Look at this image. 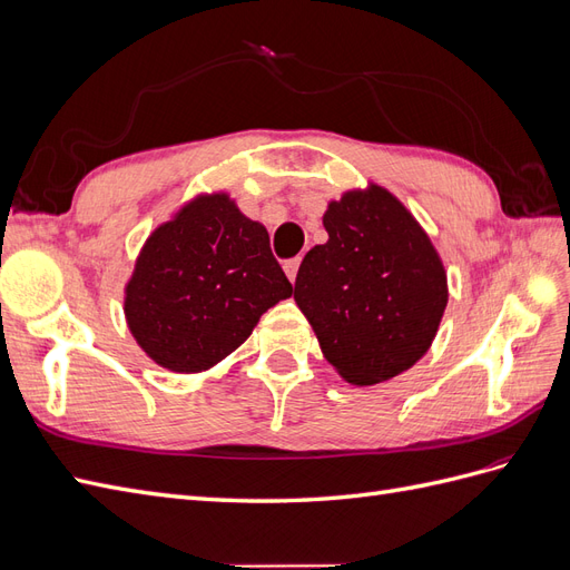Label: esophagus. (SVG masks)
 Returning a JSON list of instances; mask_svg holds the SVG:
<instances>
[{"instance_id":"obj_1","label":"esophagus","mask_w":570,"mask_h":570,"mask_svg":"<svg viewBox=\"0 0 570 570\" xmlns=\"http://www.w3.org/2000/svg\"><path fill=\"white\" fill-rule=\"evenodd\" d=\"M299 264H302V256H297V258H289V262H285V273H287V278H289V283H295L297 281V271H299Z\"/></svg>"}]
</instances>
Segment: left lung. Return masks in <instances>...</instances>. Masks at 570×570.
Returning a JSON list of instances; mask_svg holds the SVG:
<instances>
[{
  "instance_id": "8db88e82",
  "label": "left lung",
  "mask_w": 570,
  "mask_h": 570,
  "mask_svg": "<svg viewBox=\"0 0 570 570\" xmlns=\"http://www.w3.org/2000/svg\"><path fill=\"white\" fill-rule=\"evenodd\" d=\"M323 226L327 243L306 252L295 302L344 381H390L438 335L450 299L442 258L406 206L375 183L327 204Z\"/></svg>"
}]
</instances>
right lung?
<instances>
[{
    "label": "right lung",
    "mask_w": 570,
    "mask_h": 570,
    "mask_svg": "<svg viewBox=\"0 0 570 570\" xmlns=\"http://www.w3.org/2000/svg\"><path fill=\"white\" fill-rule=\"evenodd\" d=\"M292 295L268 230L226 193L197 195L154 230L126 285L135 342L174 373L233 354L271 306Z\"/></svg>",
    "instance_id": "1"
}]
</instances>
